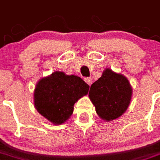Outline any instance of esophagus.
I'll use <instances>...</instances> for the list:
<instances>
[{"label": "esophagus", "mask_w": 160, "mask_h": 160, "mask_svg": "<svg viewBox=\"0 0 160 160\" xmlns=\"http://www.w3.org/2000/svg\"><path fill=\"white\" fill-rule=\"evenodd\" d=\"M84 81H85L89 86H91V84H92V78H85V79H84Z\"/></svg>", "instance_id": "1"}]
</instances>
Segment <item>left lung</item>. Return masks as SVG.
<instances>
[{
	"label": "left lung",
	"mask_w": 160,
	"mask_h": 160,
	"mask_svg": "<svg viewBox=\"0 0 160 160\" xmlns=\"http://www.w3.org/2000/svg\"><path fill=\"white\" fill-rule=\"evenodd\" d=\"M88 96L100 119L109 122L126 112L132 100V88L125 76L108 68L92 84Z\"/></svg>",
	"instance_id": "1"
}]
</instances>
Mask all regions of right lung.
I'll list each match as a JSON object with an SVG mask.
<instances>
[{
	"label": "right lung",
	"instance_id": "right-lung-1",
	"mask_svg": "<svg viewBox=\"0 0 160 160\" xmlns=\"http://www.w3.org/2000/svg\"><path fill=\"white\" fill-rule=\"evenodd\" d=\"M89 85L80 77L57 71L37 82L34 106L52 124L60 125L71 117L74 104L88 93Z\"/></svg>",
	"mask_w": 160,
	"mask_h": 160
}]
</instances>
